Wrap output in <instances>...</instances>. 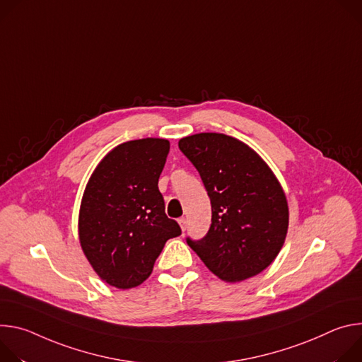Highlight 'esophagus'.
Wrapping results in <instances>:
<instances>
[{
  "mask_svg": "<svg viewBox=\"0 0 362 362\" xmlns=\"http://www.w3.org/2000/svg\"><path fill=\"white\" fill-rule=\"evenodd\" d=\"M178 223H180L181 230H182V231H185V230H187V218H185V217H181V218L178 220Z\"/></svg>",
  "mask_w": 362,
  "mask_h": 362,
  "instance_id": "obj_1",
  "label": "esophagus"
}]
</instances>
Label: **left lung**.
<instances>
[{
  "instance_id": "left-lung-1",
  "label": "left lung",
  "mask_w": 362,
  "mask_h": 362,
  "mask_svg": "<svg viewBox=\"0 0 362 362\" xmlns=\"http://www.w3.org/2000/svg\"><path fill=\"white\" fill-rule=\"evenodd\" d=\"M202 177L211 202V226L202 240L187 238L203 263L228 284L269 267L289 226L285 191L263 158L233 136L203 132L178 142Z\"/></svg>"
}]
</instances>
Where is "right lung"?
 Returning a JSON list of instances; mask_svg holds the SVG:
<instances>
[{
	"label": "right lung",
	"instance_id": "add662e5",
	"mask_svg": "<svg viewBox=\"0 0 362 362\" xmlns=\"http://www.w3.org/2000/svg\"><path fill=\"white\" fill-rule=\"evenodd\" d=\"M170 141L144 138L109 151L92 173L78 211V242L96 274L117 289L144 284L167 240L181 234L165 214L158 180Z\"/></svg>",
	"mask_w": 362,
	"mask_h": 362
}]
</instances>
